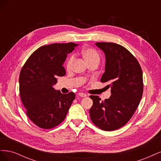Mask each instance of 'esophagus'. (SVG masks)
<instances>
[{"label":"esophagus","instance_id":"esophagus-1","mask_svg":"<svg viewBox=\"0 0 161 161\" xmlns=\"http://www.w3.org/2000/svg\"><path fill=\"white\" fill-rule=\"evenodd\" d=\"M79 96L81 97H86L87 95L85 94V93H83V92H79Z\"/></svg>","mask_w":161,"mask_h":161}]
</instances>
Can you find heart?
I'll list each match as a JSON object with an SVG mask.
<instances>
[{"instance_id":"obj_1","label":"heart","mask_w":161,"mask_h":161,"mask_svg":"<svg viewBox=\"0 0 161 161\" xmlns=\"http://www.w3.org/2000/svg\"><path fill=\"white\" fill-rule=\"evenodd\" d=\"M80 54L83 59L86 61L88 65L92 64H99L100 61V55L95 48L92 47H85L80 52ZM75 62V56L71 55L68 58L66 63V69L68 71H70L72 69L73 64Z\"/></svg>"}]
</instances>
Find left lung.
Wrapping results in <instances>:
<instances>
[{
    "instance_id": "8db88e82",
    "label": "left lung",
    "mask_w": 161,
    "mask_h": 161,
    "mask_svg": "<svg viewBox=\"0 0 161 161\" xmlns=\"http://www.w3.org/2000/svg\"><path fill=\"white\" fill-rule=\"evenodd\" d=\"M95 44L105 54L101 82L110 83L111 95L105 101L91 95L93 104L90 117L101 130L113 131L127 124L138 108L143 93L142 71L137 59L122 46L111 42Z\"/></svg>"
}]
</instances>
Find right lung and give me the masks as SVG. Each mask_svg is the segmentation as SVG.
I'll return each instance as SVG.
<instances>
[{
  "label": "right lung",
  "mask_w": 161,
  "mask_h": 161,
  "mask_svg": "<svg viewBox=\"0 0 161 161\" xmlns=\"http://www.w3.org/2000/svg\"><path fill=\"white\" fill-rule=\"evenodd\" d=\"M75 43H52L39 47L28 58L19 75V92L26 114L42 129H51L65 119L74 92L62 94L53 85L66 75L63 64Z\"/></svg>",
  "instance_id": "obj_1"
}]
</instances>
